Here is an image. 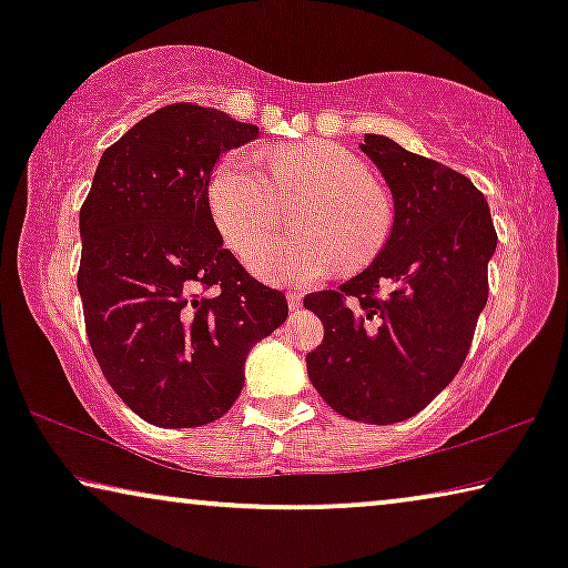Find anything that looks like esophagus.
<instances>
[{"label":"esophagus","instance_id":"obj_1","mask_svg":"<svg viewBox=\"0 0 568 568\" xmlns=\"http://www.w3.org/2000/svg\"><path fill=\"white\" fill-rule=\"evenodd\" d=\"M286 302H290V310H300L302 307V292H290V294H286Z\"/></svg>","mask_w":568,"mask_h":568}]
</instances>
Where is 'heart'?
Returning <instances> with one entry per match:
<instances>
[{"label":"heart","instance_id":"b5f03b06","mask_svg":"<svg viewBox=\"0 0 568 568\" xmlns=\"http://www.w3.org/2000/svg\"><path fill=\"white\" fill-rule=\"evenodd\" d=\"M271 175L247 154L227 158L209 183L214 220L235 253L252 245L281 221V199L307 197L298 229L253 248L251 268L268 282L307 284L341 266H367L390 232V199L354 154L328 142L278 146L268 154Z\"/></svg>","mask_w":568,"mask_h":568}]
</instances>
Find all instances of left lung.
Here are the masks:
<instances>
[{"mask_svg": "<svg viewBox=\"0 0 568 568\" xmlns=\"http://www.w3.org/2000/svg\"><path fill=\"white\" fill-rule=\"evenodd\" d=\"M359 146L393 193L390 235L362 274L305 297L325 328L307 375L336 414L383 426L416 416L460 372L496 230L484 193L453 168L379 134Z\"/></svg>", "mask_w": 568, "mask_h": 568, "instance_id": "left-lung-1", "label": "left lung"}]
</instances>
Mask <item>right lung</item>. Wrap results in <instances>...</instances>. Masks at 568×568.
<instances>
[{
	"instance_id": "add662e5",
	"label": "right lung",
	"mask_w": 568,
	"mask_h": 568,
	"mask_svg": "<svg viewBox=\"0 0 568 568\" xmlns=\"http://www.w3.org/2000/svg\"><path fill=\"white\" fill-rule=\"evenodd\" d=\"M255 136L216 108H160L103 152L80 209L92 354L119 398L162 429L227 414L247 352L290 315L284 294L222 245L209 206L214 165Z\"/></svg>"
}]
</instances>
